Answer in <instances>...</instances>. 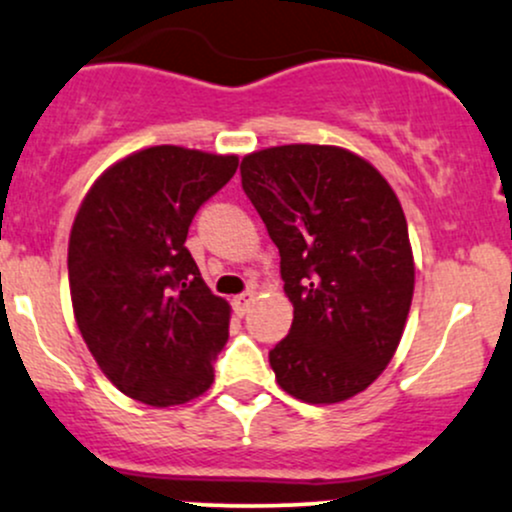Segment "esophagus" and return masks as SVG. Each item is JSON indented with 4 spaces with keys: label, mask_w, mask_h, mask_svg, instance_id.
Segmentation results:
<instances>
[{
    "label": "esophagus",
    "mask_w": 512,
    "mask_h": 512,
    "mask_svg": "<svg viewBox=\"0 0 512 512\" xmlns=\"http://www.w3.org/2000/svg\"><path fill=\"white\" fill-rule=\"evenodd\" d=\"M256 298V293L254 290H246V293H241V295H236V298L232 300V305H234V312L239 317H244L246 312H249V305H251V300Z\"/></svg>",
    "instance_id": "34e87169"
}]
</instances>
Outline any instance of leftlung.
<instances>
[{
	"mask_svg": "<svg viewBox=\"0 0 512 512\" xmlns=\"http://www.w3.org/2000/svg\"><path fill=\"white\" fill-rule=\"evenodd\" d=\"M241 185L278 246L293 324L271 349L278 386L332 405L390 364L408 320L415 261L403 207L366 158L288 144L241 161Z\"/></svg>",
	"mask_w": 512,
	"mask_h": 512,
	"instance_id": "8db88e82",
	"label": "left lung"
}]
</instances>
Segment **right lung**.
Returning <instances> with one entry per match:
<instances>
[{"instance_id": "right-lung-1", "label": "right lung", "mask_w": 512, "mask_h": 512, "mask_svg": "<svg viewBox=\"0 0 512 512\" xmlns=\"http://www.w3.org/2000/svg\"><path fill=\"white\" fill-rule=\"evenodd\" d=\"M236 166L234 153L141 148L104 170L75 214V322L104 376L153 408L205 393L229 339L232 307L207 288L185 239L195 212Z\"/></svg>"}]
</instances>
